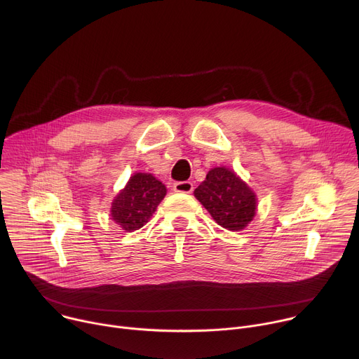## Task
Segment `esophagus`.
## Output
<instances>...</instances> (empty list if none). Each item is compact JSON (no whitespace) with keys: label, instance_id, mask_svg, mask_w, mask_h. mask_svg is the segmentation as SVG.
Masks as SVG:
<instances>
[{"label":"esophagus","instance_id":"obj_1","mask_svg":"<svg viewBox=\"0 0 359 359\" xmlns=\"http://www.w3.org/2000/svg\"><path fill=\"white\" fill-rule=\"evenodd\" d=\"M173 190L177 193H191L193 183L191 182H177L173 184Z\"/></svg>","mask_w":359,"mask_h":359}]
</instances>
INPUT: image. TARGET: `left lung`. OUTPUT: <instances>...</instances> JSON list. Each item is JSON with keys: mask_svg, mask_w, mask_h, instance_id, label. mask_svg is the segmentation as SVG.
Returning a JSON list of instances; mask_svg holds the SVG:
<instances>
[{"mask_svg": "<svg viewBox=\"0 0 359 359\" xmlns=\"http://www.w3.org/2000/svg\"><path fill=\"white\" fill-rule=\"evenodd\" d=\"M194 197L219 226L231 231L244 230L257 212V194L226 166L210 169Z\"/></svg>", "mask_w": 359, "mask_h": 359, "instance_id": "1", "label": "left lung"}]
</instances>
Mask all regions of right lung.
Wrapping results in <instances>:
<instances>
[{"label": "right lung", "mask_w": 359, "mask_h": 359, "mask_svg": "<svg viewBox=\"0 0 359 359\" xmlns=\"http://www.w3.org/2000/svg\"><path fill=\"white\" fill-rule=\"evenodd\" d=\"M166 191V186L159 179L137 172L112 200L111 219L128 233L139 230L156 212Z\"/></svg>", "instance_id": "1"}]
</instances>
